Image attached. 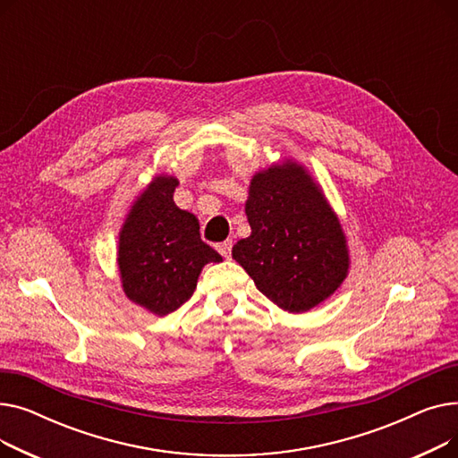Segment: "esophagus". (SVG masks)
I'll return each mask as SVG.
<instances>
[{
    "mask_svg": "<svg viewBox=\"0 0 458 458\" xmlns=\"http://www.w3.org/2000/svg\"><path fill=\"white\" fill-rule=\"evenodd\" d=\"M216 250L221 252L223 258H230V252H232V239H226V242H223V243H216Z\"/></svg>",
    "mask_w": 458,
    "mask_h": 458,
    "instance_id": "obj_1",
    "label": "esophagus"
}]
</instances>
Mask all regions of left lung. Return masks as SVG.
Wrapping results in <instances>:
<instances>
[{"label": "left lung", "instance_id": "8db88e82", "mask_svg": "<svg viewBox=\"0 0 458 458\" xmlns=\"http://www.w3.org/2000/svg\"><path fill=\"white\" fill-rule=\"evenodd\" d=\"M250 235L232 258L258 290L301 314L338 290L349 269L345 237L318 185L295 163L275 165L250 182Z\"/></svg>", "mask_w": 458, "mask_h": 458}]
</instances>
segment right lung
<instances>
[{"label": "right lung", "instance_id": "1", "mask_svg": "<svg viewBox=\"0 0 458 458\" xmlns=\"http://www.w3.org/2000/svg\"><path fill=\"white\" fill-rule=\"evenodd\" d=\"M176 185V178L157 176L133 204L118 242L126 295L157 316L191 299L206 263L223 261L200 239L197 216L174 204Z\"/></svg>", "mask_w": 458, "mask_h": 458}]
</instances>
